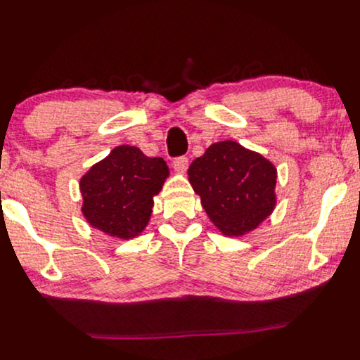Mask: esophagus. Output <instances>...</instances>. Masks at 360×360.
Listing matches in <instances>:
<instances>
[{"instance_id": "esophagus-1", "label": "esophagus", "mask_w": 360, "mask_h": 360, "mask_svg": "<svg viewBox=\"0 0 360 360\" xmlns=\"http://www.w3.org/2000/svg\"><path fill=\"white\" fill-rule=\"evenodd\" d=\"M173 168H175V172H179V173L187 172V168H188L187 156H179V158L173 160Z\"/></svg>"}]
</instances>
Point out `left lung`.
Segmentation results:
<instances>
[{"instance_id": "8db88e82", "label": "left lung", "mask_w": 360, "mask_h": 360, "mask_svg": "<svg viewBox=\"0 0 360 360\" xmlns=\"http://www.w3.org/2000/svg\"><path fill=\"white\" fill-rule=\"evenodd\" d=\"M276 168L239 143L210 145L188 167V181L212 224L229 238L256 229L276 205Z\"/></svg>"}]
</instances>
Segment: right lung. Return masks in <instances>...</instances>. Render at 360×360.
<instances>
[{
    "instance_id": "right-lung-1",
    "label": "right lung",
    "mask_w": 360,
    "mask_h": 360,
    "mask_svg": "<svg viewBox=\"0 0 360 360\" xmlns=\"http://www.w3.org/2000/svg\"><path fill=\"white\" fill-rule=\"evenodd\" d=\"M168 173L163 158H150L136 146H116L80 179L84 217L112 238H136Z\"/></svg>"
}]
</instances>
